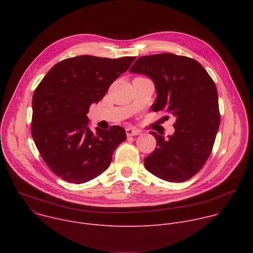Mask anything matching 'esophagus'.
<instances>
[{"label": "esophagus", "mask_w": 253, "mask_h": 253, "mask_svg": "<svg viewBox=\"0 0 253 253\" xmlns=\"http://www.w3.org/2000/svg\"><path fill=\"white\" fill-rule=\"evenodd\" d=\"M126 134H127V136H135V135H139L140 131L136 130V129H133V128H127L126 129Z\"/></svg>", "instance_id": "obj_1"}]
</instances>
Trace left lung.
I'll use <instances>...</instances> for the list:
<instances>
[{
	"mask_svg": "<svg viewBox=\"0 0 253 253\" xmlns=\"http://www.w3.org/2000/svg\"><path fill=\"white\" fill-rule=\"evenodd\" d=\"M129 72L149 77L157 93L152 110L175 116V132L156 138L155 150L144 159L145 168L169 182L194 176L208 159L220 124L217 89L194 59L170 53L143 56Z\"/></svg>",
	"mask_w": 253,
	"mask_h": 253,
	"instance_id": "left-lung-1",
	"label": "left lung"
}]
</instances>
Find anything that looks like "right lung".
Here are the masks:
<instances>
[{
	"instance_id": "add662e5",
	"label": "right lung",
	"mask_w": 253,
	"mask_h": 253,
	"mask_svg": "<svg viewBox=\"0 0 253 253\" xmlns=\"http://www.w3.org/2000/svg\"><path fill=\"white\" fill-rule=\"evenodd\" d=\"M135 59L69 58L56 64L36 88L32 136L46 164L65 181L80 184L100 175L126 140L120 126L91 131L87 114Z\"/></svg>"
}]
</instances>
